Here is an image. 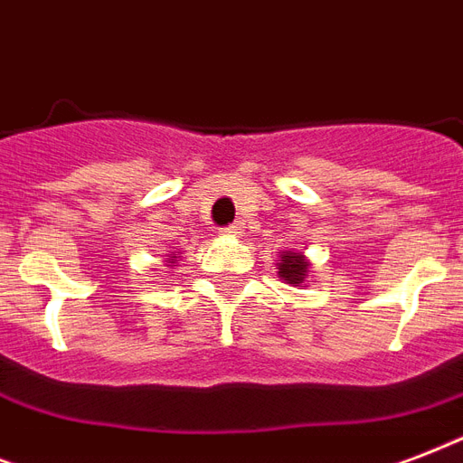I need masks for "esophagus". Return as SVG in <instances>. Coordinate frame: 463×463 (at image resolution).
<instances>
[{
  "instance_id": "1",
  "label": "esophagus",
  "mask_w": 463,
  "mask_h": 463,
  "mask_svg": "<svg viewBox=\"0 0 463 463\" xmlns=\"http://www.w3.org/2000/svg\"><path fill=\"white\" fill-rule=\"evenodd\" d=\"M242 228H245V225L242 223H232V225H228V228H223V235H228V238H238V235H242Z\"/></svg>"
}]
</instances>
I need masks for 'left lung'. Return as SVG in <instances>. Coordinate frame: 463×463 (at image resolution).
I'll use <instances>...</instances> for the list:
<instances>
[{
  "instance_id": "left-lung-1",
  "label": "left lung",
  "mask_w": 463,
  "mask_h": 463,
  "mask_svg": "<svg viewBox=\"0 0 463 463\" xmlns=\"http://www.w3.org/2000/svg\"><path fill=\"white\" fill-rule=\"evenodd\" d=\"M309 261L300 252H283L279 260V276L290 286H300L307 279Z\"/></svg>"
}]
</instances>
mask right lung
I'll return each instance as SVG.
<instances>
[{"mask_svg": "<svg viewBox=\"0 0 463 463\" xmlns=\"http://www.w3.org/2000/svg\"><path fill=\"white\" fill-rule=\"evenodd\" d=\"M175 261H177V260H167V267H170V264H175Z\"/></svg>", "mask_w": 463, "mask_h": 463, "instance_id": "1", "label": "right lung"}]
</instances>
